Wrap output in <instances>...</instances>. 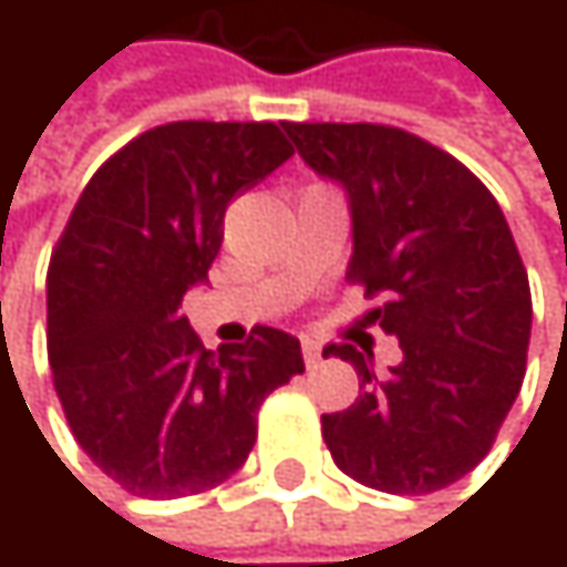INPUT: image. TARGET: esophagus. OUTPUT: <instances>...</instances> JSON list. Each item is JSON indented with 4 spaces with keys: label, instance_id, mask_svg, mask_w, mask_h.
<instances>
[{
    "label": "esophagus",
    "instance_id": "esophagus-1",
    "mask_svg": "<svg viewBox=\"0 0 567 567\" xmlns=\"http://www.w3.org/2000/svg\"><path fill=\"white\" fill-rule=\"evenodd\" d=\"M301 354H305V364H318L321 361V341L301 338Z\"/></svg>",
    "mask_w": 567,
    "mask_h": 567
}]
</instances>
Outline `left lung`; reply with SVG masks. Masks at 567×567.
I'll use <instances>...</instances> for the list:
<instances>
[{"label":"left lung","instance_id":"8db88e82","mask_svg":"<svg viewBox=\"0 0 567 567\" xmlns=\"http://www.w3.org/2000/svg\"><path fill=\"white\" fill-rule=\"evenodd\" d=\"M301 161L344 186L354 252L348 282L384 305L368 318L400 341V364L351 361L358 400L321 416L341 473L423 496L463 480L512 410L532 334V291L496 196L446 151L384 124H282Z\"/></svg>","mask_w":567,"mask_h":567}]
</instances>
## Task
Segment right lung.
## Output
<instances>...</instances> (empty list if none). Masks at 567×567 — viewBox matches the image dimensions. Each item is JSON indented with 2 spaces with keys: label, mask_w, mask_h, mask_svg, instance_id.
Wrapping results in <instances>:
<instances>
[{
  "label": "right lung",
  "mask_w": 567,
  "mask_h": 567,
  "mask_svg": "<svg viewBox=\"0 0 567 567\" xmlns=\"http://www.w3.org/2000/svg\"><path fill=\"white\" fill-rule=\"evenodd\" d=\"M288 157L269 121H173L101 164L71 209L49 266V364L74 440L134 496L229 480L262 400L305 371L279 328L206 351L179 315L206 285L229 203Z\"/></svg>",
  "instance_id": "add662e5"
}]
</instances>
